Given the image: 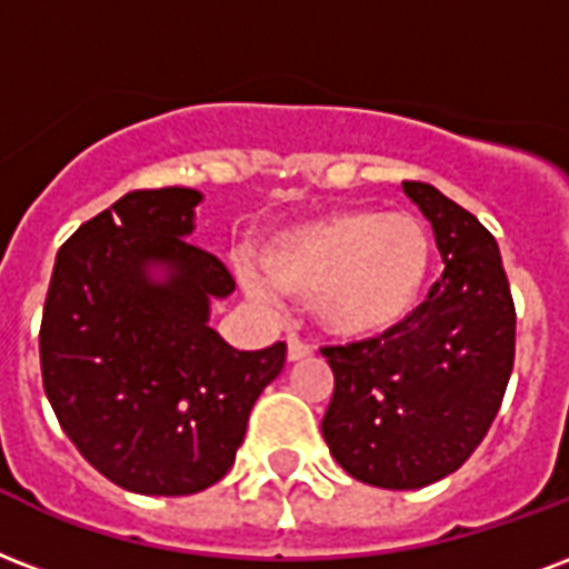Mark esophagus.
<instances>
[{
  "instance_id": "1",
  "label": "esophagus",
  "mask_w": 569,
  "mask_h": 569,
  "mask_svg": "<svg viewBox=\"0 0 569 569\" xmlns=\"http://www.w3.org/2000/svg\"><path fill=\"white\" fill-rule=\"evenodd\" d=\"M313 355V349L307 346L303 340H298L295 333H286V358L289 361H303V358H310Z\"/></svg>"
}]
</instances>
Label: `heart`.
Listing matches in <instances>:
<instances>
[{"label":"heart","instance_id":"1","mask_svg":"<svg viewBox=\"0 0 569 569\" xmlns=\"http://www.w3.org/2000/svg\"><path fill=\"white\" fill-rule=\"evenodd\" d=\"M259 261L238 259L253 298H310L316 322L342 340H379L420 313L436 271L432 229L409 211L340 208L274 229Z\"/></svg>","mask_w":569,"mask_h":569}]
</instances>
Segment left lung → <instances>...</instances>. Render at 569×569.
<instances>
[{"label": "left lung", "instance_id": "obj_1", "mask_svg": "<svg viewBox=\"0 0 569 569\" xmlns=\"http://www.w3.org/2000/svg\"><path fill=\"white\" fill-rule=\"evenodd\" d=\"M445 259L420 313L379 340L325 349L331 457L355 480L420 489L453 475L487 436L513 372L516 310L489 229L441 190L402 181Z\"/></svg>", "mask_w": 569, "mask_h": 569}]
</instances>
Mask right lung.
<instances>
[{"mask_svg":"<svg viewBox=\"0 0 569 569\" xmlns=\"http://www.w3.org/2000/svg\"><path fill=\"white\" fill-rule=\"evenodd\" d=\"M202 193H124L56 253L41 319L47 400L103 477L140 496H193L236 462L286 346L238 352L208 325L236 292L188 241Z\"/></svg>","mask_w":569,"mask_h":569,"instance_id":"obj_1","label":"right lung"}]
</instances>
